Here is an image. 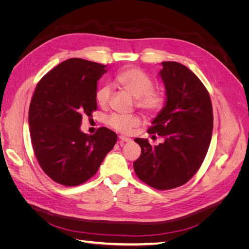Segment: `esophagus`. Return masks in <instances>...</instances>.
Listing matches in <instances>:
<instances>
[{
	"mask_svg": "<svg viewBox=\"0 0 249 249\" xmlns=\"http://www.w3.org/2000/svg\"><path fill=\"white\" fill-rule=\"evenodd\" d=\"M132 139L129 137H125V136H119V141L120 142H130Z\"/></svg>",
	"mask_w": 249,
	"mask_h": 249,
	"instance_id": "esophagus-1",
	"label": "esophagus"
}]
</instances>
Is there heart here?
Here are the masks:
<instances>
[{
	"instance_id": "heart-1",
	"label": "heart",
	"mask_w": 249,
	"mask_h": 249,
	"mask_svg": "<svg viewBox=\"0 0 249 249\" xmlns=\"http://www.w3.org/2000/svg\"><path fill=\"white\" fill-rule=\"evenodd\" d=\"M116 84L124 88L136 99V107L146 115H156L165 106L167 95L161 87H154L153 80L136 67L120 71L115 77ZM111 97V88L103 85L97 88L95 101L101 107H106ZM137 115L112 114L107 118V124L120 133H129L133 127L139 124Z\"/></svg>"
}]
</instances>
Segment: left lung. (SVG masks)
Segmentation results:
<instances>
[{"label":"left lung","mask_w":249,"mask_h":249,"mask_svg":"<svg viewBox=\"0 0 249 249\" xmlns=\"http://www.w3.org/2000/svg\"><path fill=\"white\" fill-rule=\"evenodd\" d=\"M162 65L167 101L147 133L164 141L152 146L147 139H135L141 155L133 166L146 185L169 190L186 184L205 160L212 138L213 108L207 88L188 67L172 61Z\"/></svg>","instance_id":"left-lung-1"}]
</instances>
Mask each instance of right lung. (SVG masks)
<instances>
[{"instance_id":"add662e5","label":"right lung","mask_w":249,"mask_h":249,"mask_svg":"<svg viewBox=\"0 0 249 249\" xmlns=\"http://www.w3.org/2000/svg\"><path fill=\"white\" fill-rule=\"evenodd\" d=\"M106 65L71 58L60 63L37 84L29 108L30 135L36 159L54 182L78 186L92 178L115 145L116 134L100 127L81 132L83 116H92L97 81Z\"/></svg>"}]
</instances>
